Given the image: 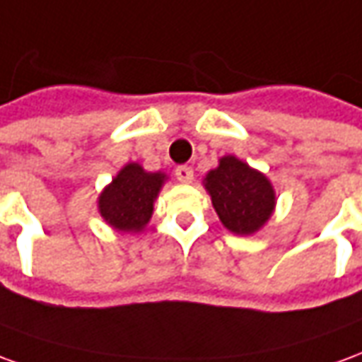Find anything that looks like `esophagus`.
Returning a JSON list of instances; mask_svg holds the SVG:
<instances>
[{
    "label": "esophagus",
    "instance_id": "34e87169",
    "mask_svg": "<svg viewBox=\"0 0 362 362\" xmlns=\"http://www.w3.org/2000/svg\"><path fill=\"white\" fill-rule=\"evenodd\" d=\"M175 177L181 183H191L193 181V168H189V165H177Z\"/></svg>",
    "mask_w": 362,
    "mask_h": 362
}]
</instances>
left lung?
Segmentation results:
<instances>
[{
	"label": "left lung",
	"instance_id": "8db88e82",
	"mask_svg": "<svg viewBox=\"0 0 362 362\" xmlns=\"http://www.w3.org/2000/svg\"><path fill=\"white\" fill-rule=\"evenodd\" d=\"M206 189L222 224L234 234H253L275 206V193L267 177L234 156L220 160L206 175Z\"/></svg>",
	"mask_w": 362,
	"mask_h": 362
}]
</instances>
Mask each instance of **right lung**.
I'll return each mask as SVG.
<instances>
[{
    "label": "right lung",
    "instance_id": "add662e5",
    "mask_svg": "<svg viewBox=\"0 0 362 362\" xmlns=\"http://www.w3.org/2000/svg\"><path fill=\"white\" fill-rule=\"evenodd\" d=\"M165 175L146 173L138 163H128L99 197L101 216L122 232H138L148 224Z\"/></svg>",
    "mask_w": 362,
    "mask_h": 362
}]
</instances>
